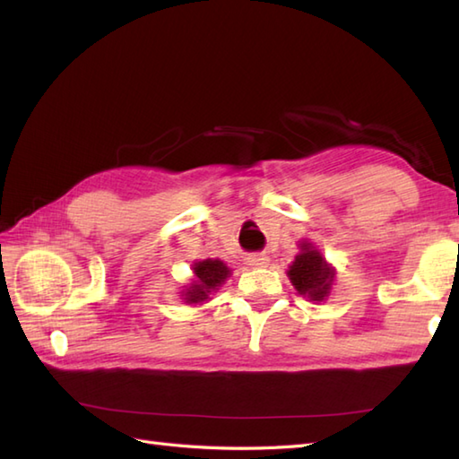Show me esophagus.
I'll return each instance as SVG.
<instances>
[{
	"label": "esophagus",
	"mask_w": 459,
	"mask_h": 459,
	"mask_svg": "<svg viewBox=\"0 0 459 459\" xmlns=\"http://www.w3.org/2000/svg\"><path fill=\"white\" fill-rule=\"evenodd\" d=\"M247 262H248L250 266H255V268H262V266H268L270 258H268L266 255H250V256L247 258Z\"/></svg>",
	"instance_id": "34e87169"
}]
</instances>
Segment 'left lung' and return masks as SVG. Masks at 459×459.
I'll list each match as a JSON object with an SVG mask.
<instances>
[{
  "instance_id": "8db88e82",
  "label": "left lung",
  "mask_w": 459,
  "mask_h": 459,
  "mask_svg": "<svg viewBox=\"0 0 459 459\" xmlns=\"http://www.w3.org/2000/svg\"><path fill=\"white\" fill-rule=\"evenodd\" d=\"M288 276L301 296L321 301L329 294L333 270L325 264L324 256L316 248H311V245H301V252L290 266Z\"/></svg>"
}]
</instances>
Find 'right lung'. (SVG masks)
Wrapping results in <instances>:
<instances>
[{"label": "right lung", "instance_id": "right-lung-1", "mask_svg": "<svg viewBox=\"0 0 459 459\" xmlns=\"http://www.w3.org/2000/svg\"><path fill=\"white\" fill-rule=\"evenodd\" d=\"M193 272L195 276H197V284H193L187 294H185V299H187L189 304H199V301L207 299L209 291L217 290V286H221L230 274V270L224 266V262L221 260L195 262Z\"/></svg>", "mask_w": 459, "mask_h": 459}]
</instances>
